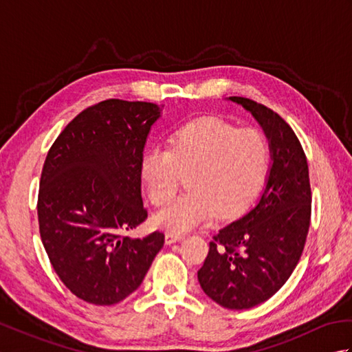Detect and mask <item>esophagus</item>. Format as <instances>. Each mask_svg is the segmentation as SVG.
<instances>
[{
    "label": "esophagus",
    "instance_id": "esophagus-1",
    "mask_svg": "<svg viewBox=\"0 0 352 352\" xmlns=\"http://www.w3.org/2000/svg\"><path fill=\"white\" fill-rule=\"evenodd\" d=\"M164 239H166L168 245H172V243H175L178 241H182V239H184V234L183 233H175V231H168L166 236H164Z\"/></svg>",
    "mask_w": 352,
    "mask_h": 352
}]
</instances>
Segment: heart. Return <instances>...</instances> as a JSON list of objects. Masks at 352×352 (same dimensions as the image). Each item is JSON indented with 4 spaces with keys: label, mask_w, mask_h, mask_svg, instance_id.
Here are the masks:
<instances>
[{
    "label": "heart",
    "mask_w": 352,
    "mask_h": 352,
    "mask_svg": "<svg viewBox=\"0 0 352 352\" xmlns=\"http://www.w3.org/2000/svg\"><path fill=\"white\" fill-rule=\"evenodd\" d=\"M269 166L265 134L218 118L182 125L169 138L168 149H149L140 162V177L157 207L169 204L188 175L189 192L157 214L160 227L183 233L243 212L263 186Z\"/></svg>",
    "instance_id": "1"
}]
</instances>
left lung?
Returning a JSON list of instances; mask_svg holds the SVG:
<instances>
[{
	"instance_id": "left-lung-1",
	"label": "left lung",
	"mask_w": 352,
	"mask_h": 352,
	"mask_svg": "<svg viewBox=\"0 0 352 352\" xmlns=\"http://www.w3.org/2000/svg\"><path fill=\"white\" fill-rule=\"evenodd\" d=\"M251 111L269 140L272 166L257 204L213 236L198 281L204 294L230 310L267 301L294 272L309 234V164L284 119L250 98L230 96Z\"/></svg>"
}]
</instances>
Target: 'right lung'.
I'll use <instances>...</instances> for the list:
<instances>
[{
    "mask_svg": "<svg viewBox=\"0 0 352 352\" xmlns=\"http://www.w3.org/2000/svg\"><path fill=\"white\" fill-rule=\"evenodd\" d=\"M162 107L94 104L65 126L45 159L37 197L43 248L58 278L86 302L125 300L163 248L160 231L144 239L124 234L148 218L140 162Z\"/></svg>",
    "mask_w": 352,
    "mask_h": 352,
    "instance_id": "1",
    "label": "right lung"
}]
</instances>
